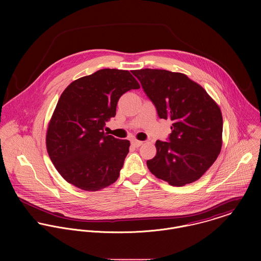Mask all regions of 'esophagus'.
I'll return each instance as SVG.
<instances>
[{"label": "esophagus", "mask_w": 261, "mask_h": 261, "mask_svg": "<svg viewBox=\"0 0 261 261\" xmlns=\"http://www.w3.org/2000/svg\"><path fill=\"white\" fill-rule=\"evenodd\" d=\"M143 145V142L138 141V140H132V146L135 148H140Z\"/></svg>", "instance_id": "1"}]
</instances>
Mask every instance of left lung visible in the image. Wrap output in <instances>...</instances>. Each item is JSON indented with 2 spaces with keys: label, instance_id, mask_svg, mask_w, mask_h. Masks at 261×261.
Segmentation results:
<instances>
[{
  "label": "left lung",
  "instance_id": "1",
  "mask_svg": "<svg viewBox=\"0 0 261 261\" xmlns=\"http://www.w3.org/2000/svg\"><path fill=\"white\" fill-rule=\"evenodd\" d=\"M161 118L170 119V142L156 141L147 161L150 173L176 187L199 180L222 148L223 118L219 106L186 74L162 69L134 70Z\"/></svg>",
  "mask_w": 261,
  "mask_h": 261
}]
</instances>
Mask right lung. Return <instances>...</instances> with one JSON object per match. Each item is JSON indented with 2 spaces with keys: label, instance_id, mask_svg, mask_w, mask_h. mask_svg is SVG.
<instances>
[{
  "label": "right lung",
  "instance_id": "add662e5",
  "mask_svg": "<svg viewBox=\"0 0 261 261\" xmlns=\"http://www.w3.org/2000/svg\"><path fill=\"white\" fill-rule=\"evenodd\" d=\"M141 86L127 70L100 69L62 92L46 134L48 154L62 178L84 191L113 184L130 146L105 133L119 97Z\"/></svg>",
  "mask_w": 261,
  "mask_h": 261
}]
</instances>
